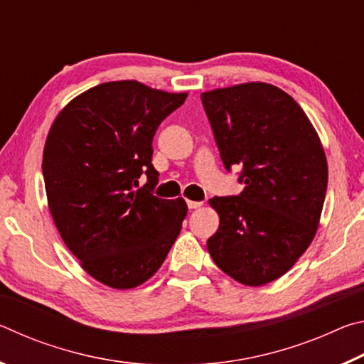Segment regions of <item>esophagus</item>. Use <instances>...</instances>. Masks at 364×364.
<instances>
[{"mask_svg":"<svg viewBox=\"0 0 364 364\" xmlns=\"http://www.w3.org/2000/svg\"><path fill=\"white\" fill-rule=\"evenodd\" d=\"M204 205V202H197V200H188V207L189 208H199Z\"/></svg>","mask_w":364,"mask_h":364,"instance_id":"obj_1","label":"esophagus"}]
</instances>
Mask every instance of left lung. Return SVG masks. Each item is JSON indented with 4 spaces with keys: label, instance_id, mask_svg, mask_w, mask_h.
<instances>
[{
    "label": "left lung",
    "instance_id": "left-lung-1",
    "mask_svg": "<svg viewBox=\"0 0 364 364\" xmlns=\"http://www.w3.org/2000/svg\"><path fill=\"white\" fill-rule=\"evenodd\" d=\"M221 162L241 168L239 196L212 197L220 215L207 241L217 267L263 286L294 267L315 237L328 164L315 128L284 91L244 83L200 95Z\"/></svg>",
    "mask_w": 364,
    "mask_h": 364
}]
</instances>
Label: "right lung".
<instances>
[{"instance_id":"obj_1","label":"right lung","mask_w":364,"mask_h":364,"mask_svg":"<svg viewBox=\"0 0 364 364\" xmlns=\"http://www.w3.org/2000/svg\"><path fill=\"white\" fill-rule=\"evenodd\" d=\"M186 93L134 80L97 85L60 110L43 152V178L60 237L86 273L114 289L143 284L181 231L188 205L152 191L157 128ZM148 181L139 188V176Z\"/></svg>"}]
</instances>
